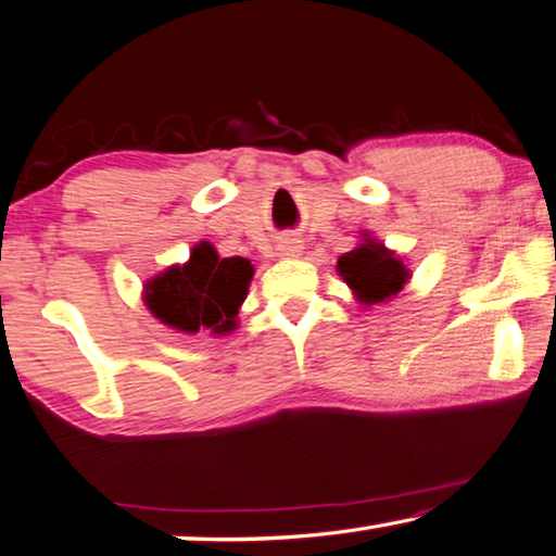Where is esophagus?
Returning <instances> with one entry per match:
<instances>
[{
	"label": "esophagus",
	"instance_id": "obj_1",
	"mask_svg": "<svg viewBox=\"0 0 556 556\" xmlns=\"http://www.w3.org/2000/svg\"><path fill=\"white\" fill-rule=\"evenodd\" d=\"M301 251L303 245L298 238H286L278 243V255H283V258H295V255H301Z\"/></svg>",
	"mask_w": 556,
	"mask_h": 556
}]
</instances>
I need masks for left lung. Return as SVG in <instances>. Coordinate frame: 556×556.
I'll return each mask as SVG.
<instances>
[{
	"instance_id": "left-lung-1",
	"label": "left lung",
	"mask_w": 556,
	"mask_h": 556,
	"mask_svg": "<svg viewBox=\"0 0 556 556\" xmlns=\"http://www.w3.org/2000/svg\"><path fill=\"white\" fill-rule=\"evenodd\" d=\"M338 276L364 308L386 303L412 280V270L396 251L386 248L371 232H361V243L336 263Z\"/></svg>"
}]
</instances>
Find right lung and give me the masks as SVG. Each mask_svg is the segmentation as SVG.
I'll list each match as a JSON object with an SVG mask.
<instances>
[{
  "instance_id": "right-lung-1",
  "label": "right lung",
  "mask_w": 556,
  "mask_h": 556,
  "mask_svg": "<svg viewBox=\"0 0 556 556\" xmlns=\"http://www.w3.org/2000/svg\"><path fill=\"white\" fill-rule=\"evenodd\" d=\"M255 268L248 258H220L215 245L200 240L185 263L167 265L144 280L142 301L160 324L178 333L211 331L228 336L238 328V311Z\"/></svg>"
}]
</instances>
